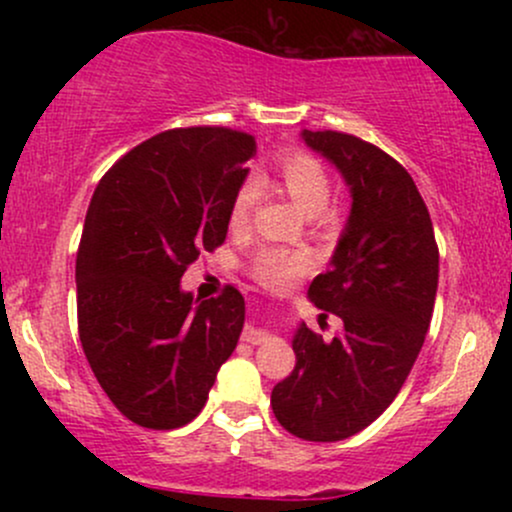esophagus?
Wrapping results in <instances>:
<instances>
[{"mask_svg": "<svg viewBox=\"0 0 512 512\" xmlns=\"http://www.w3.org/2000/svg\"><path fill=\"white\" fill-rule=\"evenodd\" d=\"M269 337H272V334H269L267 330H260V327H255V325H248L243 330V342H248V344H264Z\"/></svg>", "mask_w": 512, "mask_h": 512, "instance_id": "34e87169", "label": "esophagus"}]
</instances>
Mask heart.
I'll return each instance as SVG.
<instances>
[{"label": "heart", "mask_w": 512, "mask_h": 512, "mask_svg": "<svg viewBox=\"0 0 512 512\" xmlns=\"http://www.w3.org/2000/svg\"><path fill=\"white\" fill-rule=\"evenodd\" d=\"M279 182L284 192L301 207L305 214H320L330 202V175L322 168L317 158L303 154V151H291L281 158L279 163ZM257 197H260V185L257 180H248L240 185L231 204V226L243 228L250 221L252 209H255ZM313 257L301 250L284 248H264L257 252L252 262V274L264 286H286L289 281L308 272Z\"/></svg>", "instance_id": "1"}]
</instances>
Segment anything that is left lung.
<instances>
[{
    "instance_id": "obj_1",
    "label": "left lung",
    "mask_w": 512,
    "mask_h": 512,
    "mask_svg": "<svg viewBox=\"0 0 512 512\" xmlns=\"http://www.w3.org/2000/svg\"><path fill=\"white\" fill-rule=\"evenodd\" d=\"M310 151L337 168L351 209L310 303L342 320L330 342L301 322L289 378L274 385L276 421L303 440L334 443L373 424L402 390L431 325L438 248L411 175L378 146L342 132H310Z\"/></svg>"
}]
</instances>
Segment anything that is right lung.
<instances>
[{"label":"right lung","instance_id":"add662e5","mask_svg":"<svg viewBox=\"0 0 512 512\" xmlns=\"http://www.w3.org/2000/svg\"><path fill=\"white\" fill-rule=\"evenodd\" d=\"M252 156V134L170 129L120 158L93 192L76 255L79 337L105 395L134 424H190L236 349L240 291L199 301L180 279L226 240Z\"/></svg>","mask_w":512,"mask_h":512}]
</instances>
